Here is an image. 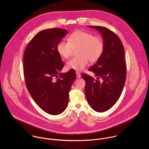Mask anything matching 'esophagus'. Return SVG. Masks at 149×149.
Masks as SVG:
<instances>
[{"mask_svg":"<svg viewBox=\"0 0 149 149\" xmlns=\"http://www.w3.org/2000/svg\"><path fill=\"white\" fill-rule=\"evenodd\" d=\"M76 76H77V78H80L81 77V74H80V73L79 72H76Z\"/></svg>","mask_w":149,"mask_h":149,"instance_id":"34e87169","label":"esophagus"}]
</instances>
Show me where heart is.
I'll return each instance as SVG.
<instances>
[{"label":"heart","mask_w":149,"mask_h":149,"mask_svg":"<svg viewBox=\"0 0 149 149\" xmlns=\"http://www.w3.org/2000/svg\"><path fill=\"white\" fill-rule=\"evenodd\" d=\"M68 42L60 41L57 43L56 49L58 54L63 58H68L73 50H76V57L66 63V68L76 71L83 70L88 61H97L104 50L102 39L92 34L82 30L72 33L68 38Z\"/></svg>","instance_id":"1"}]
</instances>
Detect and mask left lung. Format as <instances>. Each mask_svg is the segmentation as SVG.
Listing matches in <instances>:
<instances>
[{
  "label": "left lung",
  "instance_id": "1",
  "mask_svg": "<svg viewBox=\"0 0 149 149\" xmlns=\"http://www.w3.org/2000/svg\"><path fill=\"white\" fill-rule=\"evenodd\" d=\"M95 29L103 36L104 50L96 63L88 70L93 72L97 80L83 73L85 81V96L87 102L96 112H104L118 100L126 78L125 50L120 38L104 27L89 26ZM100 78L102 80H98Z\"/></svg>",
  "mask_w": 149,
  "mask_h": 149
}]
</instances>
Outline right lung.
<instances>
[{
	"mask_svg": "<svg viewBox=\"0 0 149 149\" xmlns=\"http://www.w3.org/2000/svg\"><path fill=\"white\" fill-rule=\"evenodd\" d=\"M67 33L60 28L40 31L28 44L23 56L28 91L38 106L53 115L61 113L67 107L69 92L76 78L73 69L60 72L64 64L56 47Z\"/></svg>",
	"mask_w": 149,
	"mask_h": 149,
	"instance_id": "1",
	"label": "right lung"
}]
</instances>
